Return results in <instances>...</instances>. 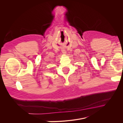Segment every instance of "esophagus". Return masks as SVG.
I'll return each mask as SVG.
<instances>
[{
    "label": "esophagus",
    "mask_w": 123,
    "mask_h": 123,
    "mask_svg": "<svg viewBox=\"0 0 123 123\" xmlns=\"http://www.w3.org/2000/svg\"><path fill=\"white\" fill-rule=\"evenodd\" d=\"M62 53H64V54H65V53H66V51H65V50H62Z\"/></svg>",
    "instance_id": "34e87169"
}]
</instances>
